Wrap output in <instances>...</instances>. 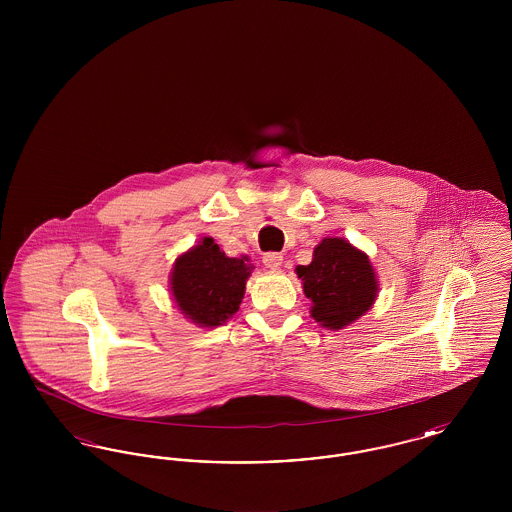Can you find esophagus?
Here are the masks:
<instances>
[{
  "label": "esophagus",
  "mask_w": 512,
  "mask_h": 512,
  "mask_svg": "<svg viewBox=\"0 0 512 512\" xmlns=\"http://www.w3.org/2000/svg\"><path fill=\"white\" fill-rule=\"evenodd\" d=\"M282 261H284V257L280 255V253H265V257H263V263H265V267L270 268V270H278V268L282 267Z\"/></svg>",
  "instance_id": "obj_1"
}]
</instances>
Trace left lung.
Masks as SVG:
<instances>
[{
	"label": "left lung",
	"mask_w": 512,
	"mask_h": 512,
	"mask_svg": "<svg viewBox=\"0 0 512 512\" xmlns=\"http://www.w3.org/2000/svg\"><path fill=\"white\" fill-rule=\"evenodd\" d=\"M311 299V317L328 330H341L363 317L378 295L368 255L343 238H324L311 265L295 268Z\"/></svg>",
	"instance_id": "1"
}]
</instances>
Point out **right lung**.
Wrapping results in <instances>:
<instances>
[{
	"mask_svg": "<svg viewBox=\"0 0 512 512\" xmlns=\"http://www.w3.org/2000/svg\"><path fill=\"white\" fill-rule=\"evenodd\" d=\"M247 257H226L213 238L182 253L171 272V292L182 315L201 328H215L238 313L253 267Z\"/></svg>",
	"mask_w": 512,
	"mask_h": 512,
	"instance_id": "obj_1",
	"label": "right lung"
}]
</instances>
